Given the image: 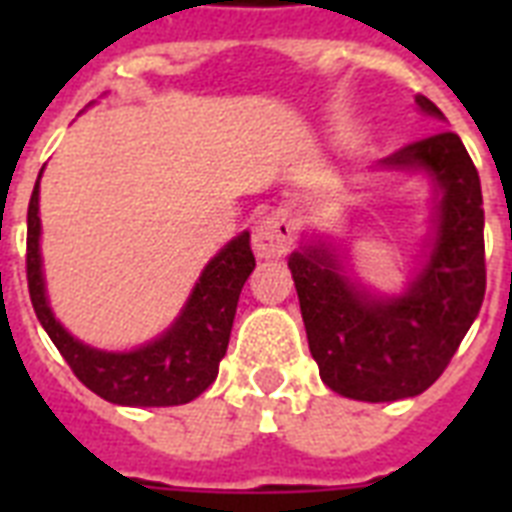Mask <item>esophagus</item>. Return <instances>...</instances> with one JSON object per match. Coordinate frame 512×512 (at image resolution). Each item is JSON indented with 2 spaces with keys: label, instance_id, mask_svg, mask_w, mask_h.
<instances>
[{
  "label": "esophagus",
  "instance_id": "obj_1",
  "mask_svg": "<svg viewBox=\"0 0 512 512\" xmlns=\"http://www.w3.org/2000/svg\"><path fill=\"white\" fill-rule=\"evenodd\" d=\"M292 223L284 215H265L252 228V249L260 260H276L292 249Z\"/></svg>",
  "mask_w": 512,
  "mask_h": 512
}]
</instances>
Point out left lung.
Wrapping results in <instances>:
<instances>
[{"label":"left lung","mask_w":512,"mask_h":512,"mask_svg":"<svg viewBox=\"0 0 512 512\" xmlns=\"http://www.w3.org/2000/svg\"><path fill=\"white\" fill-rule=\"evenodd\" d=\"M422 114L444 119L425 95ZM382 172H422L436 188L420 268L404 292L364 287L324 236L289 255L311 356L321 380L356 401L420 396L441 377L476 321L486 292L481 180L454 132L404 146L377 164Z\"/></svg>","instance_id":"1"}]
</instances>
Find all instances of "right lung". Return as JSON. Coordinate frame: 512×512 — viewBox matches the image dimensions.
<instances>
[{
    "label": "right lung",
    "mask_w": 512,
    "mask_h": 512,
    "mask_svg": "<svg viewBox=\"0 0 512 512\" xmlns=\"http://www.w3.org/2000/svg\"><path fill=\"white\" fill-rule=\"evenodd\" d=\"M42 177V172H39ZM42 220H39V180L28 201V295L36 319L55 342L79 380L119 406H177L188 404L215 382L244 281L255 271L249 231L239 233L201 271L183 311L146 345L132 350H100L76 340L50 308L42 271Z\"/></svg>",
    "instance_id": "right-lung-1"
}]
</instances>
